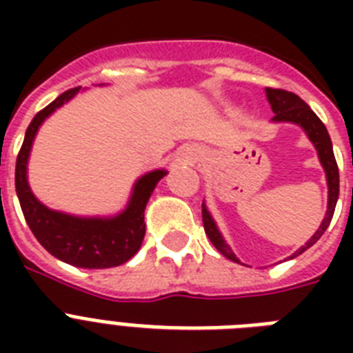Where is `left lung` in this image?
<instances>
[{
  "label": "left lung",
  "instance_id": "1",
  "mask_svg": "<svg viewBox=\"0 0 353 353\" xmlns=\"http://www.w3.org/2000/svg\"><path fill=\"white\" fill-rule=\"evenodd\" d=\"M265 93H268V101L274 113L273 121L295 122V124L304 128V132L307 133L310 141H312V143L315 144V148H317L319 159L323 163L324 170H326V179H328V210H326V218H324V221L321 223V227H319V231L307 240L306 245H302L301 249L291 256L295 258L299 256V254H302L306 249H310V247L324 234V231L328 229L330 221L334 218L335 205H337V198H339V168H337V161H335L334 148H332V139H330L328 135V130L324 126V122L313 113L312 108L307 106L301 97L295 95V93H291V91L268 88ZM201 216H203V229L205 232H207V236H209V240L212 241V245H214L225 258H229L232 262H238V258L232 254L231 247L227 245L220 232H218V229H216L214 220L210 218L209 210H207L205 205H201Z\"/></svg>",
  "mask_w": 353,
  "mask_h": 353
}]
</instances>
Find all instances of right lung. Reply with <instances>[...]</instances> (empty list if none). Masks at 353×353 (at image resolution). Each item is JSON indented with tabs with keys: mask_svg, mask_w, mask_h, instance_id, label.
I'll return each mask as SVG.
<instances>
[{
	"mask_svg": "<svg viewBox=\"0 0 353 353\" xmlns=\"http://www.w3.org/2000/svg\"><path fill=\"white\" fill-rule=\"evenodd\" d=\"M80 88L63 91L62 95L36 113L30 121L18 159H16V192L23 210L25 221L36 236V240L51 252L52 256L71 263L74 268L104 269L128 262L143 243L146 223L144 209L155 185L165 176V170L148 172L135 183L133 196L122 214L101 220V218H74L54 212L34 198L27 183V159L30 144L43 119L49 117L63 102L73 99Z\"/></svg>",
	"mask_w": 353,
	"mask_h": 353,
	"instance_id": "1",
	"label": "right lung"
}]
</instances>
